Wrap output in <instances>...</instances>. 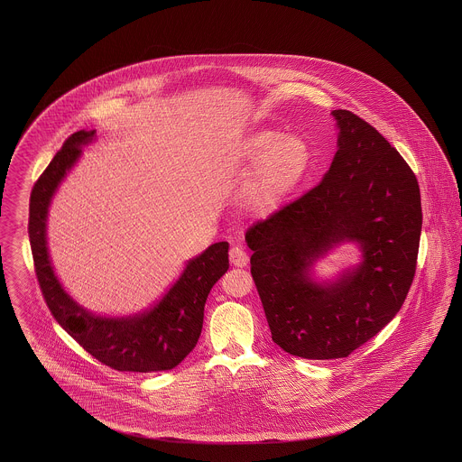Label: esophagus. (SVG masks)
Returning <instances> with one entry per match:
<instances>
[{
  "instance_id": "1",
  "label": "esophagus",
  "mask_w": 462,
  "mask_h": 462,
  "mask_svg": "<svg viewBox=\"0 0 462 462\" xmlns=\"http://www.w3.org/2000/svg\"><path fill=\"white\" fill-rule=\"evenodd\" d=\"M228 256H230V263L234 264V266H245L247 262H249V256H247V253L239 247V245H234L232 249H230V253H228Z\"/></svg>"
}]
</instances>
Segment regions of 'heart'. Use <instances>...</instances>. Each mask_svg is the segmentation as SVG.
Listing matches in <instances>:
<instances>
[{
	"label": "heart",
	"mask_w": 462,
	"mask_h": 462,
	"mask_svg": "<svg viewBox=\"0 0 462 462\" xmlns=\"http://www.w3.org/2000/svg\"><path fill=\"white\" fill-rule=\"evenodd\" d=\"M230 159L242 168L256 166L244 204L249 211L264 215L277 209L305 180L311 151L301 136L262 130L244 136Z\"/></svg>",
	"instance_id": "obj_1"
}]
</instances>
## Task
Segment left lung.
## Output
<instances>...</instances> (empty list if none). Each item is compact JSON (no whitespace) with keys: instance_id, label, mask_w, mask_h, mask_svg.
<instances>
[{"instance_id":"left-lung-1","label":"left lung","mask_w":462,"mask_h":462,"mask_svg":"<svg viewBox=\"0 0 462 462\" xmlns=\"http://www.w3.org/2000/svg\"><path fill=\"white\" fill-rule=\"evenodd\" d=\"M330 116L337 151L329 171L245 234L273 343L310 360L348 356L395 317L422 225L418 180L395 147L350 110ZM343 243L357 245L359 263L317 276L314 264Z\"/></svg>"}]
</instances>
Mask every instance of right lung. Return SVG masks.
Segmentation results:
<instances>
[{
	"mask_svg": "<svg viewBox=\"0 0 462 462\" xmlns=\"http://www.w3.org/2000/svg\"><path fill=\"white\" fill-rule=\"evenodd\" d=\"M95 138V130L70 134L31 192L29 241L38 282L57 322L97 360L116 371H170L198 345L208 294L228 270V242L211 244L190 258L166 292L142 311L98 315L79 305L53 270L46 226L59 187Z\"/></svg>",
	"mask_w": 462,
	"mask_h": 462,
	"instance_id": "1",
	"label": "right lung"
}]
</instances>
